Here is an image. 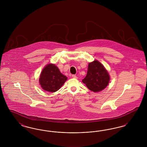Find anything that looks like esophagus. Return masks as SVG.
<instances>
[{"instance_id":"esophagus-1","label":"esophagus","mask_w":147,"mask_h":147,"mask_svg":"<svg viewBox=\"0 0 147 147\" xmlns=\"http://www.w3.org/2000/svg\"><path fill=\"white\" fill-rule=\"evenodd\" d=\"M72 77H73V78H75V79H77V77L76 75H72Z\"/></svg>"}]
</instances>
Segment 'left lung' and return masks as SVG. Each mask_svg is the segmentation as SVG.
Returning <instances> with one entry per match:
<instances>
[{
  "instance_id": "8db88e82",
  "label": "left lung",
  "mask_w": 147,
  "mask_h": 147,
  "mask_svg": "<svg viewBox=\"0 0 147 147\" xmlns=\"http://www.w3.org/2000/svg\"><path fill=\"white\" fill-rule=\"evenodd\" d=\"M110 80L109 73L104 65L95 60L89 64L87 74L82 82L91 91L98 92L105 89Z\"/></svg>"
}]
</instances>
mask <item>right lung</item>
<instances>
[{
    "instance_id": "1",
    "label": "right lung",
    "mask_w": 147,
    "mask_h": 147,
    "mask_svg": "<svg viewBox=\"0 0 147 147\" xmlns=\"http://www.w3.org/2000/svg\"><path fill=\"white\" fill-rule=\"evenodd\" d=\"M67 80L54 64H47L42 70L39 82L45 91L54 92L58 90Z\"/></svg>"
}]
</instances>
